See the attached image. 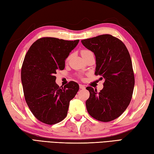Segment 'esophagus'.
Segmentation results:
<instances>
[{"label":"esophagus","instance_id":"34e87169","mask_svg":"<svg viewBox=\"0 0 154 154\" xmlns=\"http://www.w3.org/2000/svg\"><path fill=\"white\" fill-rule=\"evenodd\" d=\"M79 86H80V89H85V88H86L85 86L82 85V84H80Z\"/></svg>","mask_w":154,"mask_h":154}]
</instances>
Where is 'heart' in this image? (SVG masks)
Instances as JSON below:
<instances>
[{
    "mask_svg": "<svg viewBox=\"0 0 154 154\" xmlns=\"http://www.w3.org/2000/svg\"><path fill=\"white\" fill-rule=\"evenodd\" d=\"M88 52H90V51H88V50H82V51H81V54H82V56H84V55L86 54L87 53H88Z\"/></svg>",
    "mask_w": 154,
    "mask_h": 154,
    "instance_id": "obj_1",
    "label": "heart"
}]
</instances>
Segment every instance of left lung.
<instances>
[{
	"label": "left lung",
	"mask_w": 154,
	"mask_h": 154,
	"mask_svg": "<svg viewBox=\"0 0 154 154\" xmlns=\"http://www.w3.org/2000/svg\"><path fill=\"white\" fill-rule=\"evenodd\" d=\"M81 42L96 56L95 74L105 79L100 92L86 88L90 92L86 102L88 112L98 121L114 120L126 109L132 97L135 80L129 52L120 40L110 34Z\"/></svg>",
	"instance_id": "left-lung-1"
}]
</instances>
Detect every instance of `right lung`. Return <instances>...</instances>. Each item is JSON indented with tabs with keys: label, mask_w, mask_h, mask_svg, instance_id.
Instances as JSON below:
<instances>
[{
	"label": "right lung",
	"mask_w": 154,
	"mask_h": 154,
	"mask_svg": "<svg viewBox=\"0 0 154 154\" xmlns=\"http://www.w3.org/2000/svg\"><path fill=\"white\" fill-rule=\"evenodd\" d=\"M78 42L79 40L41 38L25 56L21 70L24 98L33 115L43 123L52 125L63 120L70 101L79 90L73 81L59 87L54 76L58 70H64L66 59Z\"/></svg>",
	"instance_id": "1"
}]
</instances>
